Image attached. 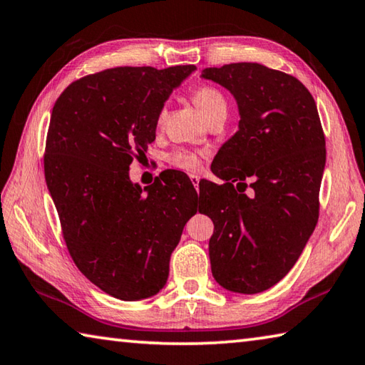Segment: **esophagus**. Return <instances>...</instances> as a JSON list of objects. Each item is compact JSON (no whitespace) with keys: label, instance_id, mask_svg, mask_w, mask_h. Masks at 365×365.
<instances>
[{"label":"esophagus","instance_id":"34e87169","mask_svg":"<svg viewBox=\"0 0 365 365\" xmlns=\"http://www.w3.org/2000/svg\"><path fill=\"white\" fill-rule=\"evenodd\" d=\"M189 178H190V181H192V184L197 189V186H199V182H200V176L199 175H190Z\"/></svg>","mask_w":365,"mask_h":365}]
</instances>
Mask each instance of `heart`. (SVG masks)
<instances>
[{
  "instance_id": "b5f03b06",
  "label": "heart",
  "mask_w": 365,
  "mask_h": 365,
  "mask_svg": "<svg viewBox=\"0 0 365 365\" xmlns=\"http://www.w3.org/2000/svg\"><path fill=\"white\" fill-rule=\"evenodd\" d=\"M192 101L195 107L199 108L200 113L205 118L213 110H216V108L226 107V101L222 98V94L218 91V89L210 88V86H203L197 89V91L192 94ZM165 113H166L165 108H162L158 113V123H162L165 120ZM170 163L175 165L179 170L197 173L200 171L203 166V155L202 153L190 152V150H176L170 155Z\"/></svg>"
}]
</instances>
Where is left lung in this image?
I'll return each instance as SVG.
<instances>
[{
  "instance_id": "8db88e82",
  "label": "left lung",
  "mask_w": 365,
  "mask_h": 365,
  "mask_svg": "<svg viewBox=\"0 0 365 365\" xmlns=\"http://www.w3.org/2000/svg\"><path fill=\"white\" fill-rule=\"evenodd\" d=\"M200 76L234 96L240 117L212 168L226 182L210 184L203 202L215 225L212 272L226 290L253 295L289 274L314 231L324 131L314 99L295 76L255 62L205 68Z\"/></svg>"
}]
</instances>
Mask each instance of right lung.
Segmentation results:
<instances>
[{
    "label": "right lung",
    "mask_w": 365,
    "mask_h": 365,
    "mask_svg": "<svg viewBox=\"0 0 365 365\" xmlns=\"http://www.w3.org/2000/svg\"><path fill=\"white\" fill-rule=\"evenodd\" d=\"M195 66L117 67L83 76L56 101L44 178L75 264L123 302L157 295L199 195L176 173L140 187L130 165L155 140L158 113Z\"/></svg>",
    "instance_id": "add662e5"
}]
</instances>
